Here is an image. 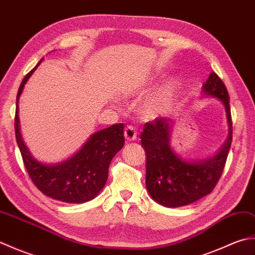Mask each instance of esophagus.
<instances>
[{"label": "esophagus", "mask_w": 255, "mask_h": 255, "mask_svg": "<svg viewBox=\"0 0 255 255\" xmlns=\"http://www.w3.org/2000/svg\"><path fill=\"white\" fill-rule=\"evenodd\" d=\"M125 138L127 141H133L137 139V129L133 126H127L125 128Z\"/></svg>", "instance_id": "1"}]
</instances>
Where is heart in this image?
I'll return each instance as SVG.
<instances>
[{"instance_id":"1","label":"heart","mask_w":255,"mask_h":255,"mask_svg":"<svg viewBox=\"0 0 255 255\" xmlns=\"http://www.w3.org/2000/svg\"><path fill=\"white\" fill-rule=\"evenodd\" d=\"M171 97H172V89L167 86V88H165L163 91H162L154 100H152L149 103V105L147 106V108H145V112L148 114H154L156 112L161 111L162 108L169 104L171 101Z\"/></svg>"}]
</instances>
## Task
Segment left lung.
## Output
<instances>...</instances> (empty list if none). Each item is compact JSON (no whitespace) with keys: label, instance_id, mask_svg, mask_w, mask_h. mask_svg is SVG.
<instances>
[{"label":"left lung","instance_id":"8db88e82","mask_svg":"<svg viewBox=\"0 0 255 255\" xmlns=\"http://www.w3.org/2000/svg\"><path fill=\"white\" fill-rule=\"evenodd\" d=\"M203 93L223 103L229 126L228 139L217 154L206 160L186 161L180 158L170 144L171 119L158 117L145 123L140 134L147 154L145 185L156 203L165 207L192 204L213 192L223 174L232 141V119L229 94L215 72L203 84Z\"/></svg>","mask_w":255,"mask_h":255}]
</instances>
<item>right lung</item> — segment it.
Segmentation results:
<instances>
[{"instance_id": "obj_1", "label": "right lung", "mask_w": 255, "mask_h": 255, "mask_svg": "<svg viewBox=\"0 0 255 255\" xmlns=\"http://www.w3.org/2000/svg\"><path fill=\"white\" fill-rule=\"evenodd\" d=\"M41 60L25 75L16 97L15 134L24 165L32 183L39 191L63 203L81 204L95 198L105 186L112 159L124 147V125L116 124L91 136L77 154L58 164L37 161L21 139L18 100L24 85Z\"/></svg>"}]
</instances>
